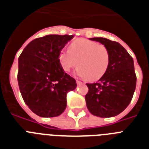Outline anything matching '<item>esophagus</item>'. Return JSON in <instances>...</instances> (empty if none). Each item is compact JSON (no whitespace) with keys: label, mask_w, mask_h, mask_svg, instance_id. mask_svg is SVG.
I'll list each match as a JSON object with an SVG mask.
<instances>
[{"label":"esophagus","mask_w":149,"mask_h":149,"mask_svg":"<svg viewBox=\"0 0 149 149\" xmlns=\"http://www.w3.org/2000/svg\"><path fill=\"white\" fill-rule=\"evenodd\" d=\"M77 85H81V84H84L83 83H82L81 81L79 80H77Z\"/></svg>","instance_id":"1"}]
</instances>
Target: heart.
I'll return each instance as SVG.
<instances>
[{
	"mask_svg": "<svg viewBox=\"0 0 149 149\" xmlns=\"http://www.w3.org/2000/svg\"><path fill=\"white\" fill-rule=\"evenodd\" d=\"M70 49H63L59 54V61L65 71H70L74 66L75 72L82 78L97 80L103 76L109 65V53L106 47L95 41L79 39L72 42Z\"/></svg>",
	"mask_w": 149,
	"mask_h": 149,
	"instance_id": "b5f03b06",
	"label": "heart"
}]
</instances>
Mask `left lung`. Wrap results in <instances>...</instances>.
<instances>
[{
    "label": "left lung",
    "mask_w": 149,
    "mask_h": 149,
    "mask_svg": "<svg viewBox=\"0 0 149 149\" xmlns=\"http://www.w3.org/2000/svg\"><path fill=\"white\" fill-rule=\"evenodd\" d=\"M106 47L109 53V65L97 83H86V106L91 114L98 117L116 116L131 102L136 86L134 61L120 43L103 37L89 38Z\"/></svg>",
    "instance_id": "1"
}]
</instances>
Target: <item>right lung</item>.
<instances>
[{
    "label": "right lung",
    "instance_id": "1",
    "mask_svg": "<svg viewBox=\"0 0 149 149\" xmlns=\"http://www.w3.org/2000/svg\"><path fill=\"white\" fill-rule=\"evenodd\" d=\"M71 35H47L28 43L18 58L17 80L25 103L40 117H56L66 107V94L77 83L64 72L59 54Z\"/></svg>",
    "mask_w": 149,
    "mask_h": 149
}]
</instances>
